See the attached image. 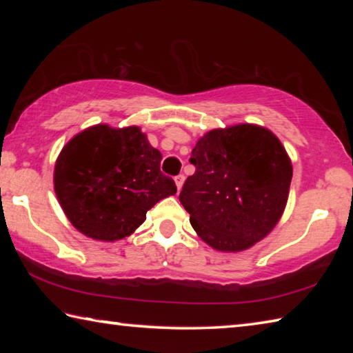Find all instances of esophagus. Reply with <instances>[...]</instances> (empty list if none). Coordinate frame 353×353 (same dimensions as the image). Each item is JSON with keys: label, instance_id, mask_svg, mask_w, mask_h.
Masks as SVG:
<instances>
[{"label": "esophagus", "instance_id": "34e87169", "mask_svg": "<svg viewBox=\"0 0 353 353\" xmlns=\"http://www.w3.org/2000/svg\"><path fill=\"white\" fill-rule=\"evenodd\" d=\"M174 182H176V187H177V190L181 191L182 185H183V182H185V176H183V174H179V176H176V177H174Z\"/></svg>", "mask_w": 353, "mask_h": 353}]
</instances>
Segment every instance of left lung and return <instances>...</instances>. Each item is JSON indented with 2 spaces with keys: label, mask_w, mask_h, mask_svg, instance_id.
I'll list each match as a JSON object with an SVG mask.
<instances>
[{
  "label": "left lung",
  "mask_w": 353,
  "mask_h": 353,
  "mask_svg": "<svg viewBox=\"0 0 353 353\" xmlns=\"http://www.w3.org/2000/svg\"><path fill=\"white\" fill-rule=\"evenodd\" d=\"M193 176L179 201L196 234L221 252H241L277 225L290 194L292 165L270 129L241 123L208 130L196 143Z\"/></svg>",
  "instance_id": "8db88e82"
}]
</instances>
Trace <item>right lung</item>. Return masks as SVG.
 <instances>
[{"instance_id": "1", "label": "right lung", "mask_w": 353, "mask_h": 353, "mask_svg": "<svg viewBox=\"0 0 353 353\" xmlns=\"http://www.w3.org/2000/svg\"><path fill=\"white\" fill-rule=\"evenodd\" d=\"M162 154L139 126L94 124L62 148L54 191L71 224L88 238L117 241L145 223L146 212L176 194L160 171Z\"/></svg>"}]
</instances>
